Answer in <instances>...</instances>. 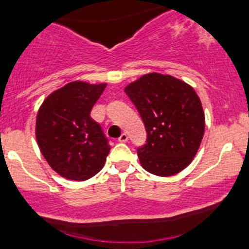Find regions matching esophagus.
<instances>
[{"instance_id": "esophagus-1", "label": "esophagus", "mask_w": 249, "mask_h": 249, "mask_svg": "<svg viewBox=\"0 0 249 249\" xmlns=\"http://www.w3.org/2000/svg\"><path fill=\"white\" fill-rule=\"evenodd\" d=\"M127 140H129V137H127L126 134H122V135H120L119 139H118V141H119V142H122V143L127 142Z\"/></svg>"}]
</instances>
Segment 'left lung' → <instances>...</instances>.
Wrapping results in <instances>:
<instances>
[{"mask_svg":"<svg viewBox=\"0 0 249 249\" xmlns=\"http://www.w3.org/2000/svg\"><path fill=\"white\" fill-rule=\"evenodd\" d=\"M124 91L147 130V143L137 150L141 166L161 177L189 166L205 132V113L193 87L153 72L127 84Z\"/></svg>","mask_w":249,"mask_h":249,"instance_id":"8db88e82","label":"left lung"}]
</instances>
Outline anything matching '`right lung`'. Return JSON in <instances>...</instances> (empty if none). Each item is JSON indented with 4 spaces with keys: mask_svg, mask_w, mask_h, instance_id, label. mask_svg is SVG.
I'll return each instance as SVG.
<instances>
[{
    "mask_svg": "<svg viewBox=\"0 0 249 249\" xmlns=\"http://www.w3.org/2000/svg\"><path fill=\"white\" fill-rule=\"evenodd\" d=\"M106 83H67L49 94L36 118V140L49 166L70 180H87L101 171L110 147L90 112Z\"/></svg>",
    "mask_w": 249,
    "mask_h": 249,
    "instance_id": "right-lung-1",
    "label": "right lung"
}]
</instances>
